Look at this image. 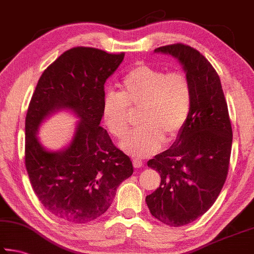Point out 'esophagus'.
<instances>
[{
  "label": "esophagus",
  "instance_id": "1",
  "mask_svg": "<svg viewBox=\"0 0 254 254\" xmlns=\"http://www.w3.org/2000/svg\"><path fill=\"white\" fill-rule=\"evenodd\" d=\"M132 161H133V166H134V168H142L143 167V162L139 158H134Z\"/></svg>",
  "mask_w": 254,
  "mask_h": 254
}]
</instances>
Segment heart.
Wrapping results in <instances>:
<instances>
[{
	"label": "heart",
	"instance_id": "1",
	"mask_svg": "<svg viewBox=\"0 0 254 254\" xmlns=\"http://www.w3.org/2000/svg\"><path fill=\"white\" fill-rule=\"evenodd\" d=\"M191 106V88L182 72L140 65L120 85V93L110 91L103 97L102 114L112 134L123 137L128 130L130 112L139 110V130L132 132L120 147L132 156L147 157L161 148L163 140L178 135Z\"/></svg>",
	"mask_w": 254,
	"mask_h": 254
}]
</instances>
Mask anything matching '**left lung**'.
Returning a JSON list of instances; mask_svg holds the SVG:
<instances>
[{"label":"left lung","mask_w":254,"mask_h":254,"mask_svg":"<svg viewBox=\"0 0 254 254\" xmlns=\"http://www.w3.org/2000/svg\"><path fill=\"white\" fill-rule=\"evenodd\" d=\"M173 56L191 88L186 123L173 145L148 161L161 183L145 201L154 218L169 226L194 222L210 208L226 180L232 127L220 77L199 51L176 44L154 49Z\"/></svg>","instance_id":"8db88e82"}]
</instances>
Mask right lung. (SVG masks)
I'll list each match as a JSON object with an SVG mask.
<instances>
[{
  "label": "right lung",
  "instance_id": "obj_1",
  "mask_svg": "<svg viewBox=\"0 0 254 254\" xmlns=\"http://www.w3.org/2000/svg\"><path fill=\"white\" fill-rule=\"evenodd\" d=\"M124 54L76 47L42 72L25 118V168L34 192L45 208L64 221L83 224L104 214L119 185L131 177V159L112 142L100 127L104 84ZM60 110L79 119L69 143L48 150L37 132Z\"/></svg>",
  "mask_w": 254,
  "mask_h": 254
}]
</instances>
